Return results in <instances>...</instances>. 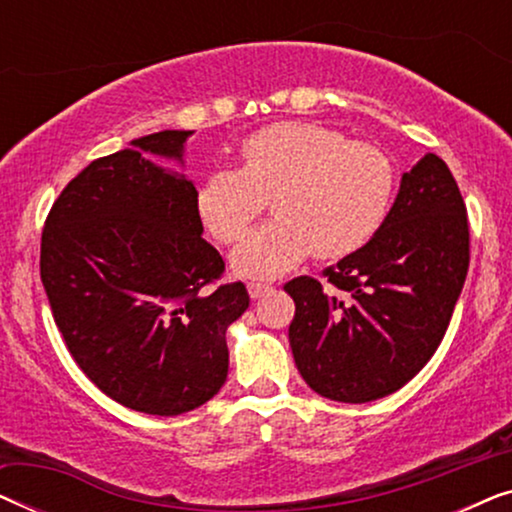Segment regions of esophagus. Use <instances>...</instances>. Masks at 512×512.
Instances as JSON below:
<instances>
[{
  "mask_svg": "<svg viewBox=\"0 0 512 512\" xmlns=\"http://www.w3.org/2000/svg\"><path fill=\"white\" fill-rule=\"evenodd\" d=\"M247 289H249V296L254 298V300H258V298H263L265 293H270L272 286L270 284H261V282H251Z\"/></svg>",
  "mask_w": 512,
  "mask_h": 512,
  "instance_id": "34e87169",
  "label": "esophagus"
}]
</instances>
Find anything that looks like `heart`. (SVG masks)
Returning <instances> with one entry per match:
<instances>
[{
  "label": "heart",
  "instance_id": "1",
  "mask_svg": "<svg viewBox=\"0 0 512 512\" xmlns=\"http://www.w3.org/2000/svg\"><path fill=\"white\" fill-rule=\"evenodd\" d=\"M396 167L387 151L317 123L286 121L242 142L240 170H219L195 191L216 242L235 244L265 209L277 216L233 251L242 277L268 279L307 254L340 258L361 249L387 219Z\"/></svg>",
  "mask_w": 512,
  "mask_h": 512
}]
</instances>
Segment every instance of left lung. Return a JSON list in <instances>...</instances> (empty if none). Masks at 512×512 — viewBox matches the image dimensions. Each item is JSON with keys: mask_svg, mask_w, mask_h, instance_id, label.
I'll use <instances>...</instances> for the list:
<instances>
[{"mask_svg": "<svg viewBox=\"0 0 512 512\" xmlns=\"http://www.w3.org/2000/svg\"><path fill=\"white\" fill-rule=\"evenodd\" d=\"M468 219L457 181L436 153L410 172L382 228L324 270L284 284L296 303L293 359L319 396L368 403L426 366L450 324L468 272Z\"/></svg>", "mask_w": 512, "mask_h": 512, "instance_id": "1", "label": "left lung"}]
</instances>
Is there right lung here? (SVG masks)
<instances>
[{"label": "right lung", "instance_id": "right-lung-1", "mask_svg": "<svg viewBox=\"0 0 512 512\" xmlns=\"http://www.w3.org/2000/svg\"><path fill=\"white\" fill-rule=\"evenodd\" d=\"M191 130L132 139L65 186L41 233V282L62 340L97 389L172 417L228 377L226 331L249 307L242 282L202 240L195 186L149 160L184 165Z\"/></svg>", "mask_w": 512, "mask_h": 512}]
</instances>
